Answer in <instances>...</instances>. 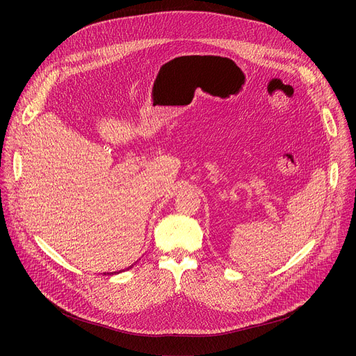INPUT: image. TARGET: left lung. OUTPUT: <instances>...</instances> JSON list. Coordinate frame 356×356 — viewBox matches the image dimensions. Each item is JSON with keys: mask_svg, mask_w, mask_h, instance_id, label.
Masks as SVG:
<instances>
[{"mask_svg": "<svg viewBox=\"0 0 356 356\" xmlns=\"http://www.w3.org/2000/svg\"><path fill=\"white\" fill-rule=\"evenodd\" d=\"M131 267H133V266H129L128 268H125V270H129ZM125 270H121V271H115V273H112V274H120V273H122V271H125Z\"/></svg>", "mask_w": 356, "mask_h": 356, "instance_id": "obj_1", "label": "left lung"}]
</instances>
